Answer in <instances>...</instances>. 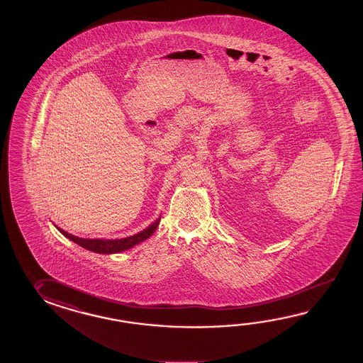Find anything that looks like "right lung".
<instances>
[{"label": "right lung", "mask_w": 363, "mask_h": 363, "mask_svg": "<svg viewBox=\"0 0 363 363\" xmlns=\"http://www.w3.org/2000/svg\"><path fill=\"white\" fill-rule=\"evenodd\" d=\"M159 221L154 222L152 225H150L147 229L143 230L141 233L132 235V237L123 238V239H84V238L74 237L72 234H68L65 230H60V233L65 235V237L71 239L72 242H74L76 245H82V248L85 250H89V251L96 252V253H118V252L126 251L129 248H132L133 245L141 243L143 240H146L147 238L151 237L154 234Z\"/></svg>", "instance_id": "1"}]
</instances>
